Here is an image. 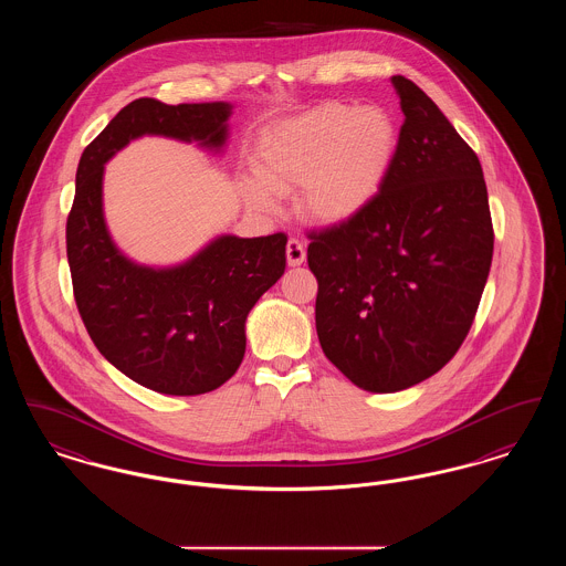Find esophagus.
<instances>
[{
  "label": "esophagus",
  "instance_id": "esophagus-1",
  "mask_svg": "<svg viewBox=\"0 0 566 566\" xmlns=\"http://www.w3.org/2000/svg\"><path fill=\"white\" fill-rule=\"evenodd\" d=\"M286 261L291 268H298L305 261V245L295 238H291L286 243Z\"/></svg>",
  "mask_w": 566,
  "mask_h": 566
}]
</instances>
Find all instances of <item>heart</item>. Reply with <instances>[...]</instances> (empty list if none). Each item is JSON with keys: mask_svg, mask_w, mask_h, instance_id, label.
I'll list each match as a JSON object with an SVG mask.
<instances>
[{"mask_svg": "<svg viewBox=\"0 0 566 566\" xmlns=\"http://www.w3.org/2000/svg\"><path fill=\"white\" fill-rule=\"evenodd\" d=\"M397 142V123L379 106L326 102L280 118L254 144V176L240 182L243 199L259 212H273L277 197L301 189L296 210L305 220L346 224L376 201Z\"/></svg>", "mask_w": 566, "mask_h": 566, "instance_id": "heart-1", "label": "heart"}]
</instances>
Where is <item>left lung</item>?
<instances>
[{
	"instance_id": "8db88e82",
	"label": "left lung",
	"mask_w": 566,
	"mask_h": 566,
	"mask_svg": "<svg viewBox=\"0 0 566 566\" xmlns=\"http://www.w3.org/2000/svg\"><path fill=\"white\" fill-rule=\"evenodd\" d=\"M390 82L405 120L384 187L307 245L321 346L367 392L411 388L457 354L494 248L478 155L420 86Z\"/></svg>"
}]
</instances>
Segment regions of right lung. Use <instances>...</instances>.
Wrapping results in <instances>:
<instances>
[{
  "instance_id": "right-lung-1",
  "label": "right lung",
  "mask_w": 566,
  "mask_h": 566,
  "mask_svg": "<svg viewBox=\"0 0 566 566\" xmlns=\"http://www.w3.org/2000/svg\"><path fill=\"white\" fill-rule=\"evenodd\" d=\"M231 114L229 102L135 99L84 148L76 171L67 263L82 323L109 365L161 395H206L238 371L245 318L286 270V235L222 233L180 263H137L109 233L106 163L144 135L222 155Z\"/></svg>"
}]
</instances>
